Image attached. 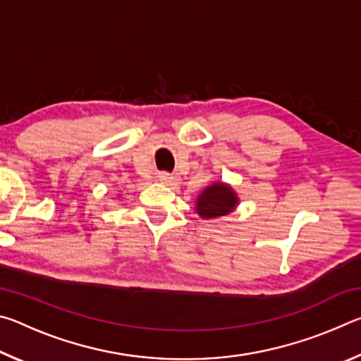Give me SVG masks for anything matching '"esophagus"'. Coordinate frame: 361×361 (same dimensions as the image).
I'll list each match as a JSON object with an SVG mask.
<instances>
[{
  "label": "esophagus",
  "instance_id": "34e87169",
  "mask_svg": "<svg viewBox=\"0 0 361 361\" xmlns=\"http://www.w3.org/2000/svg\"><path fill=\"white\" fill-rule=\"evenodd\" d=\"M159 180H161V183H164V185L172 186V188L180 185V178H178V176L170 175V173H167V172H161V173H159Z\"/></svg>",
  "mask_w": 361,
  "mask_h": 361
}]
</instances>
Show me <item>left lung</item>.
Segmentation results:
<instances>
[{"mask_svg":"<svg viewBox=\"0 0 361 361\" xmlns=\"http://www.w3.org/2000/svg\"><path fill=\"white\" fill-rule=\"evenodd\" d=\"M237 204V195L229 186L223 183H215L202 191L197 199V213L202 218H216L228 215Z\"/></svg>","mask_w":361,"mask_h":361,"instance_id":"8db88e82","label":"left lung"}]
</instances>
